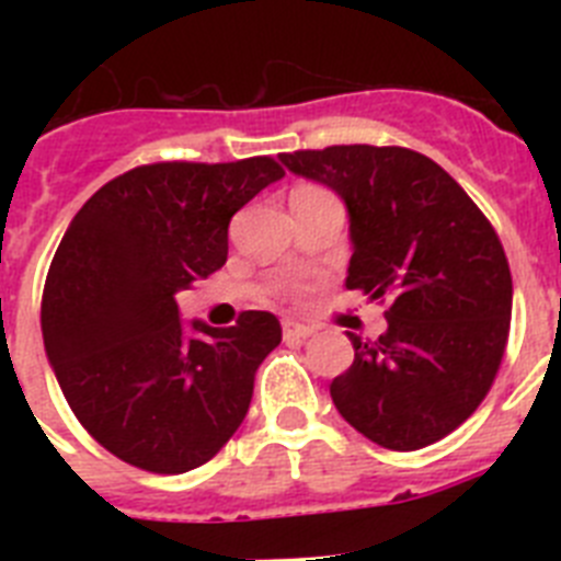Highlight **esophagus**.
Segmentation results:
<instances>
[{"mask_svg":"<svg viewBox=\"0 0 561 561\" xmlns=\"http://www.w3.org/2000/svg\"><path fill=\"white\" fill-rule=\"evenodd\" d=\"M284 336L286 340H306V336H311V329L304 323H295V320H284Z\"/></svg>","mask_w":561,"mask_h":561,"instance_id":"esophagus-1","label":"esophagus"}]
</instances>
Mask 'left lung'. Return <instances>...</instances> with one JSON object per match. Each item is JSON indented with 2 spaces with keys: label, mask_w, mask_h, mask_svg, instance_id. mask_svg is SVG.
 <instances>
[{
  "label": "left lung",
  "mask_w": 561,
  "mask_h": 561,
  "mask_svg": "<svg viewBox=\"0 0 561 561\" xmlns=\"http://www.w3.org/2000/svg\"><path fill=\"white\" fill-rule=\"evenodd\" d=\"M345 202V286L388 297V331L351 334L331 399L356 433L396 453L430 447L478 410L503 362L512 272L497 232L438 162L399 146L280 153Z\"/></svg>",
  "instance_id": "left-lung-1"
}]
</instances>
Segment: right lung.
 <instances>
[{
	"instance_id": "add662e5",
	"label": "right lung",
	"mask_w": 561,
	"mask_h": 561,
	"mask_svg": "<svg viewBox=\"0 0 561 561\" xmlns=\"http://www.w3.org/2000/svg\"><path fill=\"white\" fill-rule=\"evenodd\" d=\"M280 176L270 157L153 162L69 221L44 284V351L83 430L126 463L182 474L241 427L280 323L244 311L187 334L176 291L225 266L230 219Z\"/></svg>"
}]
</instances>
